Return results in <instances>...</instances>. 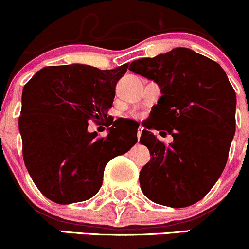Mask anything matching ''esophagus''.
<instances>
[{
    "instance_id": "esophagus-1",
    "label": "esophagus",
    "mask_w": 249,
    "mask_h": 249,
    "mask_svg": "<svg viewBox=\"0 0 249 249\" xmlns=\"http://www.w3.org/2000/svg\"><path fill=\"white\" fill-rule=\"evenodd\" d=\"M143 127H139V129H137V139L140 140V137H141V135H142V132H143Z\"/></svg>"
}]
</instances>
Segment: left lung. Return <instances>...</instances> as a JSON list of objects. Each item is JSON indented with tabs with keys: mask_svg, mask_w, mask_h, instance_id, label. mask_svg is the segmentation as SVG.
Instances as JSON below:
<instances>
[{
	"mask_svg": "<svg viewBox=\"0 0 249 249\" xmlns=\"http://www.w3.org/2000/svg\"><path fill=\"white\" fill-rule=\"evenodd\" d=\"M129 70L160 87L161 96L152 108L156 123L147 129L166 130L173 137L165 145L143 130L140 142L150 153L140 173L143 194L173 208L200 201L222 175L235 135L236 94L227 73L182 47L135 60Z\"/></svg>",
	"mask_w": 249,
	"mask_h": 249,
	"instance_id": "8db88e82",
	"label": "left lung"
}]
</instances>
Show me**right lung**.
<instances>
[{
    "label": "right lung",
    "instance_id": "add662e5",
    "mask_svg": "<svg viewBox=\"0 0 249 249\" xmlns=\"http://www.w3.org/2000/svg\"><path fill=\"white\" fill-rule=\"evenodd\" d=\"M127 66L44 67L22 89L19 131L25 166L52 201L67 205L94 196L107 162L137 142V130L124 132L120 124H113L104 139L88 131V120L107 118Z\"/></svg>",
    "mask_w": 249,
    "mask_h": 249
}]
</instances>
